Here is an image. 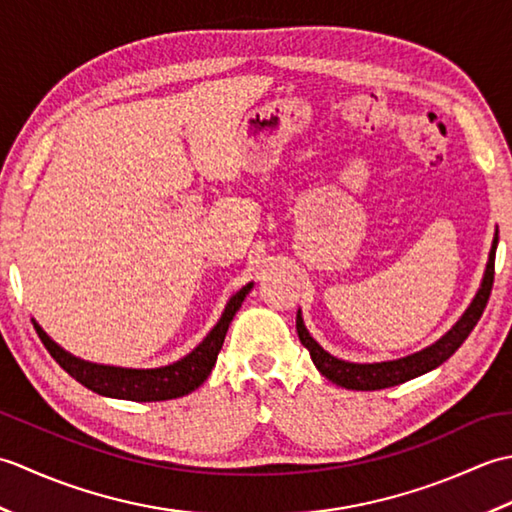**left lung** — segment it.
I'll list each match as a JSON object with an SVG mask.
<instances>
[{
  "label": "left lung",
  "instance_id": "1",
  "mask_svg": "<svg viewBox=\"0 0 512 512\" xmlns=\"http://www.w3.org/2000/svg\"><path fill=\"white\" fill-rule=\"evenodd\" d=\"M495 250H497V233L493 239L491 255H488L482 288L477 290V295L469 306V310L462 314V319L455 323L440 341L427 347V350L405 356V358H398V361H389V363H367V365L347 363V361H341V358H334L332 354L325 352L323 347L308 334L301 314H297L299 341L308 347V352H310L312 361H314V365H317L319 372L325 378H330L332 383L341 385L345 389H361V391L385 389V387H394V385L405 383V380H411L420 374H427L433 367H438L447 361L451 354H455V350H458V347L466 341V336L473 332L477 321H480L482 312L488 303V297H491V290H493Z\"/></svg>",
  "mask_w": 512,
  "mask_h": 512
}]
</instances>
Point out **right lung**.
I'll list each match as a JSON object with an SVG mask.
<instances>
[{"instance_id": "1", "label": "right lung", "mask_w": 512, "mask_h": 512, "mask_svg": "<svg viewBox=\"0 0 512 512\" xmlns=\"http://www.w3.org/2000/svg\"><path fill=\"white\" fill-rule=\"evenodd\" d=\"M250 288H253V284L244 286L237 295L231 297V301L226 303L222 319L217 321L215 328L206 334V339L195 347L189 356H184L178 363L158 369H125L81 361V358L61 350L37 323L35 330L54 361H57L74 380H79L81 385L96 391V394L138 402L171 400L191 394L193 389H198L204 380L209 378L211 369L217 361V354L222 350L228 325H231L235 312L242 306V301Z\"/></svg>"}]
</instances>
